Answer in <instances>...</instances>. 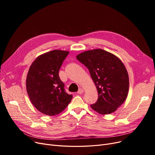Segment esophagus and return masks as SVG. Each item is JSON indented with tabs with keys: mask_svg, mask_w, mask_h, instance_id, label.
Returning a JSON list of instances; mask_svg holds the SVG:
<instances>
[{
	"mask_svg": "<svg viewBox=\"0 0 155 155\" xmlns=\"http://www.w3.org/2000/svg\"><path fill=\"white\" fill-rule=\"evenodd\" d=\"M77 93L78 94H82L84 93V90H83V89H82V88H80L79 90H78V91L77 92Z\"/></svg>",
	"mask_w": 155,
	"mask_h": 155,
	"instance_id": "esophagus-1",
	"label": "esophagus"
}]
</instances>
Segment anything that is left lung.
Returning a JSON list of instances; mask_svg holds the SVG:
<instances>
[{"label":"left lung","instance_id":"8db88e82","mask_svg":"<svg viewBox=\"0 0 155 155\" xmlns=\"http://www.w3.org/2000/svg\"><path fill=\"white\" fill-rule=\"evenodd\" d=\"M77 59L88 69L98 92V99L91 107L101 114L116 111L129 91V76L123 62L101 49L84 51Z\"/></svg>","mask_w":155,"mask_h":155}]
</instances>
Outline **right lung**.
<instances>
[{
  "instance_id": "obj_1",
  "label": "right lung",
  "mask_w": 155,
  "mask_h": 155,
  "mask_svg": "<svg viewBox=\"0 0 155 155\" xmlns=\"http://www.w3.org/2000/svg\"><path fill=\"white\" fill-rule=\"evenodd\" d=\"M69 52L55 50L39 56L28 73L26 89L34 106L41 113L54 116L61 112L73 95L65 92L59 70Z\"/></svg>"
}]
</instances>
